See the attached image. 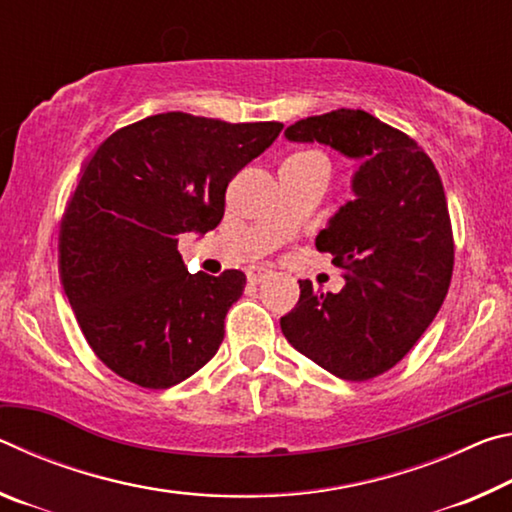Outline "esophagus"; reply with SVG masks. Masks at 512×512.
<instances>
[{
  "label": "esophagus",
  "instance_id": "esophagus-1",
  "mask_svg": "<svg viewBox=\"0 0 512 512\" xmlns=\"http://www.w3.org/2000/svg\"><path fill=\"white\" fill-rule=\"evenodd\" d=\"M246 275H248L250 284H259V282L268 280V277L273 275V271H271V268H266V266H253V268H248Z\"/></svg>",
  "mask_w": 512,
  "mask_h": 512
}]
</instances>
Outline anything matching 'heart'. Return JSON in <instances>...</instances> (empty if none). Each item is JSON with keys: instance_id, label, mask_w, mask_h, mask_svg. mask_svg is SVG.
<instances>
[{"instance_id": "obj_1", "label": "heart", "mask_w": 512, "mask_h": 512, "mask_svg": "<svg viewBox=\"0 0 512 512\" xmlns=\"http://www.w3.org/2000/svg\"><path fill=\"white\" fill-rule=\"evenodd\" d=\"M287 162H302V164H323V167H327V169H329V164H327V158H325V155H320V153H316V151L296 153V155H291V158H289Z\"/></svg>"}]
</instances>
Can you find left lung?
Masks as SVG:
<instances>
[{"instance_id": "1", "label": "left lung", "mask_w": 512, "mask_h": 512, "mask_svg": "<svg viewBox=\"0 0 512 512\" xmlns=\"http://www.w3.org/2000/svg\"><path fill=\"white\" fill-rule=\"evenodd\" d=\"M284 135L361 164L354 201L316 237L320 253L345 271V287L325 293L300 280L298 305L280 318L282 334L332 375L372 379L402 361L447 296L454 239L443 180L409 135L363 110L300 119Z\"/></svg>"}]
</instances>
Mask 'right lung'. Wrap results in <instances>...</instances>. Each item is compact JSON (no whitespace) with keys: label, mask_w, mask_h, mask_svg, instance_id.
I'll return each instance as SVG.
<instances>
[{"label":"right lung","mask_w":512,"mask_h":512,"mask_svg":"<svg viewBox=\"0 0 512 512\" xmlns=\"http://www.w3.org/2000/svg\"><path fill=\"white\" fill-rule=\"evenodd\" d=\"M280 131L162 112L112 133L85 164L60 223V280L90 348L119 377L158 391L219 350L246 275H192L178 237L221 223L225 187Z\"/></svg>","instance_id":"obj_1"}]
</instances>
